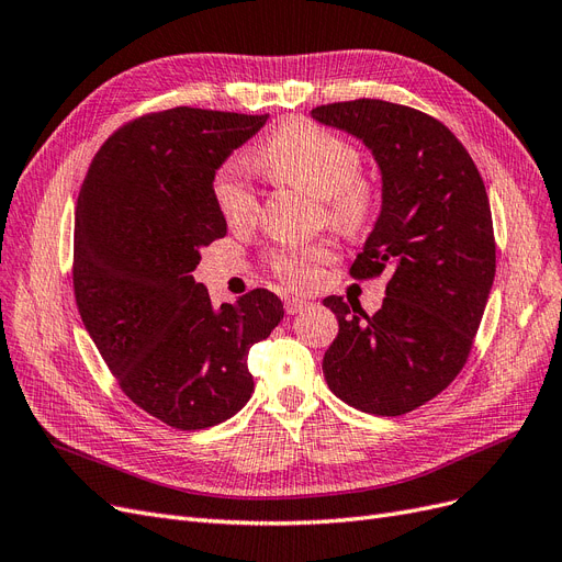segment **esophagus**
Wrapping results in <instances>:
<instances>
[{
  "label": "esophagus",
  "mask_w": 562,
  "mask_h": 562,
  "mask_svg": "<svg viewBox=\"0 0 562 562\" xmlns=\"http://www.w3.org/2000/svg\"><path fill=\"white\" fill-rule=\"evenodd\" d=\"M306 306H308V302H306V300H302V297H288V300H285V314L295 316V314L304 312Z\"/></svg>",
  "instance_id": "1"
}]
</instances>
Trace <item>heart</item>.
I'll return each mask as SVG.
<instances>
[{"mask_svg": "<svg viewBox=\"0 0 562 562\" xmlns=\"http://www.w3.org/2000/svg\"><path fill=\"white\" fill-rule=\"evenodd\" d=\"M256 160L274 181L325 202L327 216L344 229H358L374 214L376 198L372 186L360 179L362 160L358 148L330 130L290 121L260 146ZM214 198L232 227H244L258 218L256 190L237 169L218 171ZM325 260H330V248L318 244L277 250L272 267L290 285L306 288L318 279V265Z\"/></svg>", "mask_w": 562, "mask_h": 562, "instance_id": "heart-1", "label": "heart"}]
</instances>
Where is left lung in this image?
Returning <instances> with one entry per match:
<instances>
[{"instance_id":"obj_1","label":"left lung","mask_w":562,"mask_h":562,"mask_svg":"<svg viewBox=\"0 0 562 562\" xmlns=\"http://www.w3.org/2000/svg\"><path fill=\"white\" fill-rule=\"evenodd\" d=\"M312 119L360 139L381 173V209L351 265L391 277L376 314L330 295L339 333L323 358L330 391L374 416L439 395L465 364L495 279L486 186L453 132L416 109L356 100Z\"/></svg>"}]
</instances>
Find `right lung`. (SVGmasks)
<instances>
[{"label":"right lung","mask_w":562,"mask_h":562,"mask_svg":"<svg viewBox=\"0 0 562 562\" xmlns=\"http://www.w3.org/2000/svg\"><path fill=\"white\" fill-rule=\"evenodd\" d=\"M269 115L169 109L104 142L76 202L74 295L125 395L179 430L235 416L254 393L250 346L283 318L265 288L214 306L195 283L202 248L227 235L223 162Z\"/></svg>","instance_id":"obj_1"}]
</instances>
